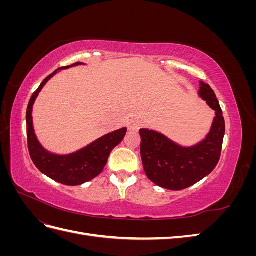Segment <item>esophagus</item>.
Masks as SVG:
<instances>
[{
  "mask_svg": "<svg viewBox=\"0 0 256 256\" xmlns=\"http://www.w3.org/2000/svg\"><path fill=\"white\" fill-rule=\"evenodd\" d=\"M128 128H129L130 131H138V129L141 128V122H138V120H132V122H130L129 125H128Z\"/></svg>",
  "mask_w": 256,
  "mask_h": 256,
  "instance_id": "obj_1",
  "label": "esophagus"
}]
</instances>
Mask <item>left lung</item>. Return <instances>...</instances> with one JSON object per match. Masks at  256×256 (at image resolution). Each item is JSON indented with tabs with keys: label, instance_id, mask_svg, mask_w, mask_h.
Segmentation results:
<instances>
[{
	"label": "left lung",
	"instance_id": "1",
	"mask_svg": "<svg viewBox=\"0 0 256 256\" xmlns=\"http://www.w3.org/2000/svg\"><path fill=\"white\" fill-rule=\"evenodd\" d=\"M198 94L216 114L204 140L192 146H182L158 131L140 129L145 174L161 188L178 191L191 187L210 174L219 162L226 134L222 110L208 84L200 81Z\"/></svg>",
	"mask_w": 256,
	"mask_h": 256
}]
</instances>
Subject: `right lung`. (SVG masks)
<instances>
[{
	"instance_id": "right-lung-1",
	"label": "right lung",
	"mask_w": 256,
	"mask_h": 256,
	"mask_svg": "<svg viewBox=\"0 0 256 256\" xmlns=\"http://www.w3.org/2000/svg\"><path fill=\"white\" fill-rule=\"evenodd\" d=\"M84 65L83 63H76L67 67L56 69L46 78L40 88L34 92L30 99L26 110V134L30 156L36 168L48 176L51 180L66 186H78L94 180L102 172L110 152L115 146H118L122 138H125L127 128L124 127L113 132L104 134L97 138L88 146L67 154H58L48 152L40 143L35 134L33 127V106L42 88L53 76H56L62 69H67L74 66Z\"/></svg>"
}]
</instances>
